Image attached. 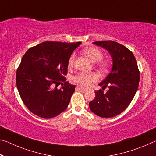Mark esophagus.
I'll use <instances>...</instances> for the list:
<instances>
[{"mask_svg":"<svg viewBox=\"0 0 156 156\" xmlns=\"http://www.w3.org/2000/svg\"><path fill=\"white\" fill-rule=\"evenodd\" d=\"M76 90L77 91H82V92H86L87 91V90H85V89H84L83 87H80L78 86V87H76Z\"/></svg>","mask_w":156,"mask_h":156,"instance_id":"34e87169","label":"esophagus"}]
</instances>
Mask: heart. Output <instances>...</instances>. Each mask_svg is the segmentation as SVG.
<instances>
[{
    "label": "heart",
    "mask_w": 156,
    "mask_h": 156,
    "mask_svg": "<svg viewBox=\"0 0 156 156\" xmlns=\"http://www.w3.org/2000/svg\"><path fill=\"white\" fill-rule=\"evenodd\" d=\"M83 53L90 59V60L93 62H96V66L101 71H106L109 67V63L108 61L103 60V53L98 48H94V47H89V48H85L83 50ZM74 56L72 54L69 57L68 60V67H72L74 62ZM98 79V76L96 73H80L77 76H76L73 78V81L76 84H78L83 87H88L91 85V84L95 83Z\"/></svg>",
    "instance_id": "heart-1"
}]
</instances>
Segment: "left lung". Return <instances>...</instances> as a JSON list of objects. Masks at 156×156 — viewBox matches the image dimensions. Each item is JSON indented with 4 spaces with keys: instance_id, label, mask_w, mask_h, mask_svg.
Masks as SVG:
<instances>
[{
    "instance_id": "8db88e82",
    "label": "left lung",
    "mask_w": 156,
    "mask_h": 156,
    "mask_svg": "<svg viewBox=\"0 0 156 156\" xmlns=\"http://www.w3.org/2000/svg\"><path fill=\"white\" fill-rule=\"evenodd\" d=\"M110 53L112 68L99 85L108 87L95 91V98L89 103L91 112L102 118H110L122 113L134 98L140 82V71L134 55L126 47L114 41L93 43Z\"/></svg>"
}]
</instances>
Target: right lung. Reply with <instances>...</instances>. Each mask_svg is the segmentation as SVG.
I'll list each match as a JSON object with an SVG mask.
<instances>
[{"label":"right lung","instance_id":"right-lung-1","mask_svg":"<svg viewBox=\"0 0 156 156\" xmlns=\"http://www.w3.org/2000/svg\"><path fill=\"white\" fill-rule=\"evenodd\" d=\"M81 42L44 41L30 48L16 70V87L27 108L50 119L64 112L75 85L66 81L68 60ZM62 85L60 89L56 87Z\"/></svg>","mask_w":156,"mask_h":156}]
</instances>
